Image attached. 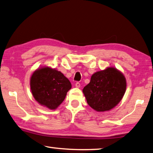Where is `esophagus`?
Segmentation results:
<instances>
[{
	"label": "esophagus",
	"instance_id": "34e87169",
	"mask_svg": "<svg viewBox=\"0 0 153 153\" xmlns=\"http://www.w3.org/2000/svg\"><path fill=\"white\" fill-rule=\"evenodd\" d=\"M75 85H76V88H80V84H79V82H76V84H75Z\"/></svg>",
	"mask_w": 153,
	"mask_h": 153
}]
</instances>
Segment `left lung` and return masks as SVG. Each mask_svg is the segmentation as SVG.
<instances>
[{"instance_id": "left-lung-1", "label": "left lung", "mask_w": 153, "mask_h": 153, "mask_svg": "<svg viewBox=\"0 0 153 153\" xmlns=\"http://www.w3.org/2000/svg\"><path fill=\"white\" fill-rule=\"evenodd\" d=\"M126 90V79L118 69L108 67L96 71L90 82L83 89L88 105L97 112L113 109L120 102Z\"/></svg>"}]
</instances>
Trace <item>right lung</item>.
I'll return each mask as SVG.
<instances>
[{
  "label": "right lung",
  "mask_w": 153,
  "mask_h": 153,
  "mask_svg": "<svg viewBox=\"0 0 153 153\" xmlns=\"http://www.w3.org/2000/svg\"><path fill=\"white\" fill-rule=\"evenodd\" d=\"M30 87L33 96L39 104L55 110L65 100L71 84L62 72L45 65L33 71Z\"/></svg>",
  "instance_id": "obj_1"
}]
</instances>
